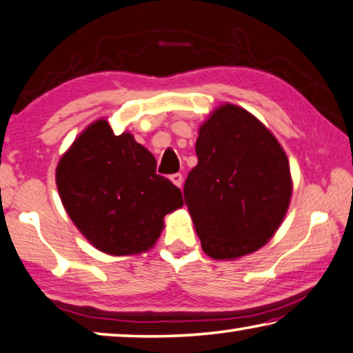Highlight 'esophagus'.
Returning a JSON list of instances; mask_svg holds the SVG:
<instances>
[{"label":"esophagus","instance_id":"34e87169","mask_svg":"<svg viewBox=\"0 0 353 353\" xmlns=\"http://www.w3.org/2000/svg\"><path fill=\"white\" fill-rule=\"evenodd\" d=\"M170 180H172L173 184H175V186H178V188L183 186V175H181V173H173V175L170 176Z\"/></svg>","mask_w":353,"mask_h":353}]
</instances>
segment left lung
Masks as SVG:
<instances>
[{
    "mask_svg": "<svg viewBox=\"0 0 353 353\" xmlns=\"http://www.w3.org/2000/svg\"><path fill=\"white\" fill-rule=\"evenodd\" d=\"M199 164L184 183L203 252L235 260L267 245L289 210L285 151L265 124L235 104H221L199 128Z\"/></svg>",
    "mask_w": 353,
    "mask_h": 353,
    "instance_id": "left-lung-1",
    "label": "left lung"
}]
</instances>
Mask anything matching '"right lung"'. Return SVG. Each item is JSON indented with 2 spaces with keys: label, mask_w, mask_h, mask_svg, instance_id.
I'll return each instance as SVG.
<instances>
[{
  "label": "right lung",
  "mask_w": 353,
  "mask_h": 353,
  "mask_svg": "<svg viewBox=\"0 0 353 353\" xmlns=\"http://www.w3.org/2000/svg\"><path fill=\"white\" fill-rule=\"evenodd\" d=\"M57 188L75 227L108 256L150 251L181 191L156 173L154 156L105 118L88 124L58 161Z\"/></svg>",
  "instance_id": "obj_1"
}]
</instances>
